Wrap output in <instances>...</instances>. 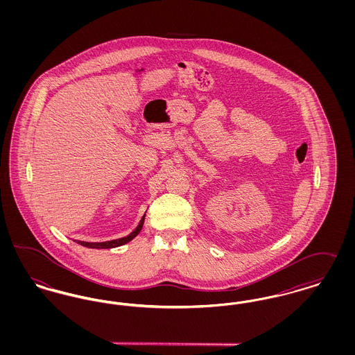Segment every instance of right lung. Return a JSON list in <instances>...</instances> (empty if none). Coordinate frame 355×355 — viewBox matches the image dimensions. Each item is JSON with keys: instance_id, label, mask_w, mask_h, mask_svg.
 I'll list each match as a JSON object with an SVG mask.
<instances>
[{"instance_id": "1", "label": "right lung", "mask_w": 355, "mask_h": 355, "mask_svg": "<svg viewBox=\"0 0 355 355\" xmlns=\"http://www.w3.org/2000/svg\"><path fill=\"white\" fill-rule=\"evenodd\" d=\"M144 220H145V216L142 217V220L139 222V225L137 226L133 233H130L128 236H123V238H119V239H114V241H107V242H100V243H89V242H81V241H77L80 245H83L85 248H90V249H112V248H117L121 245H125L128 243L129 241H132L142 229V225H144Z\"/></svg>"}]
</instances>
